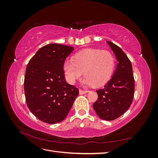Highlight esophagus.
I'll list each match as a JSON object with an SVG mask.
<instances>
[{
    "instance_id": "obj_1",
    "label": "esophagus",
    "mask_w": 158,
    "mask_h": 158,
    "mask_svg": "<svg viewBox=\"0 0 158 158\" xmlns=\"http://www.w3.org/2000/svg\"><path fill=\"white\" fill-rule=\"evenodd\" d=\"M88 92V91H87V90H83V89H80L79 90V94L80 95H83V94H86Z\"/></svg>"
}]
</instances>
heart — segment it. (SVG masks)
Masks as SVG:
<instances>
[{
	"mask_svg": "<svg viewBox=\"0 0 158 158\" xmlns=\"http://www.w3.org/2000/svg\"><path fill=\"white\" fill-rule=\"evenodd\" d=\"M114 65L115 60L111 52L98 49H87L78 52L74 59H66L63 69L66 79L71 84H74L84 72L83 83L98 86L107 82L111 78Z\"/></svg>",
	"mask_w": 158,
	"mask_h": 158,
	"instance_id": "b5f03b06",
	"label": "heart"
}]
</instances>
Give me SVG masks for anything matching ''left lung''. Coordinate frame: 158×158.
I'll use <instances>...</instances> for the list:
<instances>
[{
  "instance_id": "left-lung-1",
  "label": "left lung",
  "mask_w": 158,
  "mask_h": 158,
  "mask_svg": "<svg viewBox=\"0 0 158 158\" xmlns=\"http://www.w3.org/2000/svg\"><path fill=\"white\" fill-rule=\"evenodd\" d=\"M118 62L115 71L104 88L97 90L98 98L93 105L98 115L106 121L121 117L130 107L135 92L132 66L124 51L107 41Z\"/></svg>"
}]
</instances>
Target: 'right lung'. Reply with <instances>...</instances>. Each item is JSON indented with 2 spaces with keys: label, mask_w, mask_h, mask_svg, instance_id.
<instances>
[{
  "label": "right lung",
  "mask_w": 158,
  "mask_h": 158,
  "mask_svg": "<svg viewBox=\"0 0 158 158\" xmlns=\"http://www.w3.org/2000/svg\"><path fill=\"white\" fill-rule=\"evenodd\" d=\"M73 47L51 44L38 50L27 65L24 92L27 106L41 121H63L79 94L66 82L63 64Z\"/></svg>",
  "instance_id": "1"
}]
</instances>
